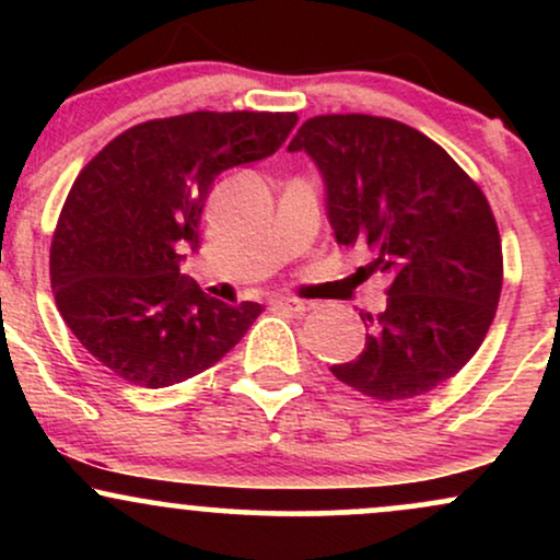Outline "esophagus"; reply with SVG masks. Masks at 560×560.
I'll use <instances>...</instances> for the list:
<instances>
[{"mask_svg":"<svg viewBox=\"0 0 560 560\" xmlns=\"http://www.w3.org/2000/svg\"><path fill=\"white\" fill-rule=\"evenodd\" d=\"M276 307H284V311H292V313H307L313 311V302L311 300H300V298H279L273 300Z\"/></svg>","mask_w":560,"mask_h":560,"instance_id":"34e87169","label":"esophagus"}]
</instances>
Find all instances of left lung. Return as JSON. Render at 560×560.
<instances>
[{
	"label": "left lung",
	"instance_id": "obj_1",
	"mask_svg": "<svg viewBox=\"0 0 560 560\" xmlns=\"http://www.w3.org/2000/svg\"><path fill=\"white\" fill-rule=\"evenodd\" d=\"M324 173L339 244H365L389 276L387 307L361 313L365 347L331 365L378 402L427 395L485 342L503 289V247L485 191L436 141L378 115H316L289 152Z\"/></svg>",
	"mask_w": 560,
	"mask_h": 560
}]
</instances>
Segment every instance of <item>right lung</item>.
Wrapping results in <instances>:
<instances>
[{"label": "right lung", "mask_w": 560, "mask_h": 560, "mask_svg": "<svg viewBox=\"0 0 560 560\" xmlns=\"http://www.w3.org/2000/svg\"><path fill=\"white\" fill-rule=\"evenodd\" d=\"M294 113L197 110L118 133L70 186L49 249L57 311L128 384L171 387L202 374L247 334L258 302L210 298L178 271L199 247L210 186L273 155Z\"/></svg>", "instance_id": "1"}]
</instances>
